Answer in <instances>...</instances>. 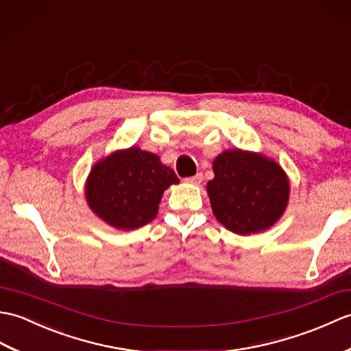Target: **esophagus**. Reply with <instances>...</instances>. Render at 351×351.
<instances>
[{"label":"esophagus","instance_id":"34e87169","mask_svg":"<svg viewBox=\"0 0 351 351\" xmlns=\"http://www.w3.org/2000/svg\"><path fill=\"white\" fill-rule=\"evenodd\" d=\"M186 182H188V183H192V184H199V183L202 182V174H201V173H198V174H195V176L188 177V178H186Z\"/></svg>","mask_w":351,"mask_h":351}]
</instances>
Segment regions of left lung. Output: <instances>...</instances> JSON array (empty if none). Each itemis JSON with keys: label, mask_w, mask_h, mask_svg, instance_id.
Here are the masks:
<instances>
[{"label": "left lung", "mask_w": 351, "mask_h": 351, "mask_svg": "<svg viewBox=\"0 0 351 351\" xmlns=\"http://www.w3.org/2000/svg\"><path fill=\"white\" fill-rule=\"evenodd\" d=\"M207 183L210 204L225 228L252 234L270 228L285 212L290 183L284 169L266 156L227 150L213 160Z\"/></svg>", "instance_id": "1"}]
</instances>
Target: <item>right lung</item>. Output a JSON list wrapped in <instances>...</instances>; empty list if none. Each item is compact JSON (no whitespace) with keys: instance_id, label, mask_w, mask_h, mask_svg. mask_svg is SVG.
Returning a JSON list of instances; mask_svg holds the SVG:
<instances>
[{"instance_id":"add662e5","label":"right lung","mask_w":351,"mask_h":351,"mask_svg":"<svg viewBox=\"0 0 351 351\" xmlns=\"http://www.w3.org/2000/svg\"><path fill=\"white\" fill-rule=\"evenodd\" d=\"M178 182L158 154L130 147L111 153L91 168L85 198L100 219L128 231L152 222L163 192Z\"/></svg>"}]
</instances>
